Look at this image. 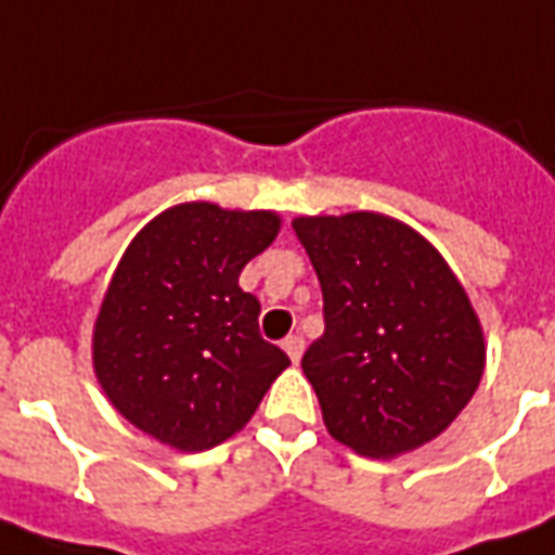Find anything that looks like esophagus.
Masks as SVG:
<instances>
[{"label": "esophagus", "mask_w": 555, "mask_h": 555, "mask_svg": "<svg viewBox=\"0 0 555 555\" xmlns=\"http://www.w3.org/2000/svg\"><path fill=\"white\" fill-rule=\"evenodd\" d=\"M282 349H285L291 361L299 363V358H302V352H306V340H302V337H296V334H287L285 340H282Z\"/></svg>", "instance_id": "1"}]
</instances>
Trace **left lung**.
Listing matches in <instances>:
<instances>
[{
	"mask_svg": "<svg viewBox=\"0 0 555 555\" xmlns=\"http://www.w3.org/2000/svg\"><path fill=\"white\" fill-rule=\"evenodd\" d=\"M294 232L323 287L325 332L302 372L328 434L375 460L437 439L486 366L483 325L454 270L380 211L302 215Z\"/></svg>",
	"mask_w": 555,
	"mask_h": 555,
	"instance_id": "1",
	"label": "left lung"
}]
</instances>
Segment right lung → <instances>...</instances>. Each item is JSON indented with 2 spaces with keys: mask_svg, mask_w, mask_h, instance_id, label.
<instances>
[{
  "mask_svg": "<svg viewBox=\"0 0 555 555\" xmlns=\"http://www.w3.org/2000/svg\"><path fill=\"white\" fill-rule=\"evenodd\" d=\"M279 227L276 211L194 201L127 244L92 328V370L133 428L189 454L221 446L291 366L261 340L259 299L238 287Z\"/></svg>",
  "mask_w": 555,
  "mask_h": 555,
  "instance_id": "right-lung-1",
  "label": "right lung"
}]
</instances>
